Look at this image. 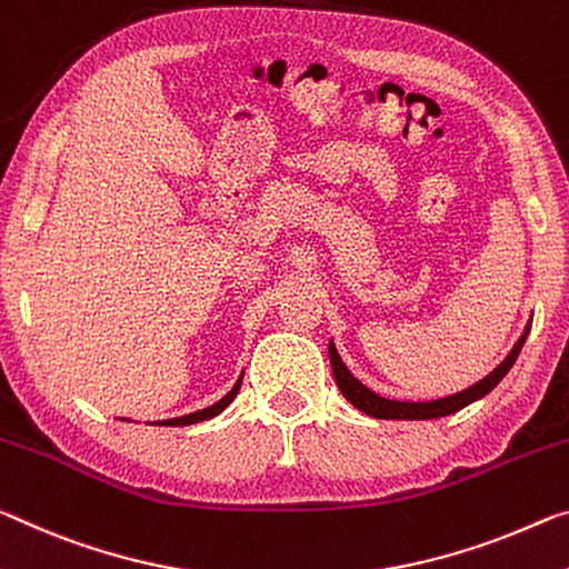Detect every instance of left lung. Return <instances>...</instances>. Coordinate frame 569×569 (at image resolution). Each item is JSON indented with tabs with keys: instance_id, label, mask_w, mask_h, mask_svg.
I'll return each mask as SVG.
<instances>
[{
	"instance_id": "left-lung-1",
	"label": "left lung",
	"mask_w": 569,
	"mask_h": 569,
	"mask_svg": "<svg viewBox=\"0 0 569 569\" xmlns=\"http://www.w3.org/2000/svg\"><path fill=\"white\" fill-rule=\"evenodd\" d=\"M529 329H531V319L527 321L525 331H521V337L517 339V345L509 351L507 357H503V362L479 380L471 387H466V390L456 392V395H448V398H440V400H428V402H402V400H390V398H382V395H377L375 390H369L367 385H362L357 380L355 375L349 372L347 365L341 362L337 345H333V339L329 341V359H331V372H333V380H337V387L341 390V395L355 405L357 410H362L369 418H377V420H436V418H446V415H453L458 410H463L466 405H471L476 400H481L489 395L496 385H499L503 377H507L509 369L517 362L521 347H525V341L529 337Z\"/></svg>"
}]
</instances>
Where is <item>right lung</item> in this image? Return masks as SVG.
I'll use <instances>...</instances> for the list:
<instances>
[{
  "label": "right lung",
  "mask_w": 569,
  "mask_h": 569,
  "mask_svg": "<svg viewBox=\"0 0 569 569\" xmlns=\"http://www.w3.org/2000/svg\"><path fill=\"white\" fill-rule=\"evenodd\" d=\"M240 382H242V375L238 377V382L232 385V390L224 395L222 400H218L214 405H210V408H202V410H194L189 415H179V418H169V420H157V426H192V422H200V420H210L214 418V415H220L228 405L236 400V395L240 392ZM121 420H129V418H121ZM131 422V420H129Z\"/></svg>",
  "instance_id": "right-lung-1"
}]
</instances>
